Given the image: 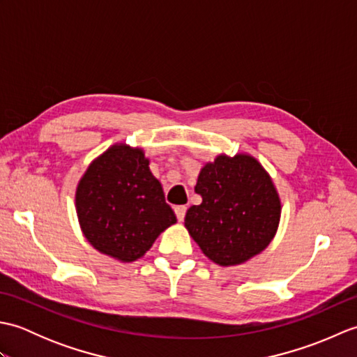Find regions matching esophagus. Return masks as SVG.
Segmentation results:
<instances>
[{"label": "esophagus", "mask_w": 357, "mask_h": 357, "mask_svg": "<svg viewBox=\"0 0 357 357\" xmlns=\"http://www.w3.org/2000/svg\"><path fill=\"white\" fill-rule=\"evenodd\" d=\"M185 213H187V207H185V206H178V207H174V215H176V218H178V221H179V222H181V221H184Z\"/></svg>", "instance_id": "34e87169"}]
</instances>
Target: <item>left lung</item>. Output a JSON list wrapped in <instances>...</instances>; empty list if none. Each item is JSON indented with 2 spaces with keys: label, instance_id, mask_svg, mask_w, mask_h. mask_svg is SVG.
<instances>
[{
  "label": "left lung",
  "instance_id": "1",
  "mask_svg": "<svg viewBox=\"0 0 357 357\" xmlns=\"http://www.w3.org/2000/svg\"><path fill=\"white\" fill-rule=\"evenodd\" d=\"M185 227L208 259L239 265L261 253L278 230L280 201L264 167L248 155H221L204 165Z\"/></svg>",
  "mask_w": 357,
  "mask_h": 357
}]
</instances>
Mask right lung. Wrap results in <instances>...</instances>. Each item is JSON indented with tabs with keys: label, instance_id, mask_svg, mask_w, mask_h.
Masks as SVG:
<instances>
[{
	"label": "right lung",
	"instance_id": "1",
	"mask_svg": "<svg viewBox=\"0 0 357 357\" xmlns=\"http://www.w3.org/2000/svg\"><path fill=\"white\" fill-rule=\"evenodd\" d=\"M77 213L90 244L123 262L146 255L176 222L144 151L124 144L90 164L77 188Z\"/></svg>",
	"mask_w": 357,
	"mask_h": 357
}]
</instances>
